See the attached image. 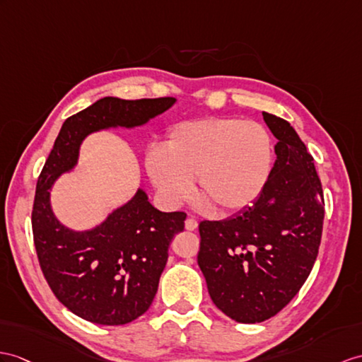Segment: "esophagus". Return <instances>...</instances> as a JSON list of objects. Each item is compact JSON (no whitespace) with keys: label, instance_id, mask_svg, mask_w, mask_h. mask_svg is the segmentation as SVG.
Returning <instances> with one entry per match:
<instances>
[{"label":"esophagus","instance_id":"esophagus-1","mask_svg":"<svg viewBox=\"0 0 362 362\" xmlns=\"http://www.w3.org/2000/svg\"><path fill=\"white\" fill-rule=\"evenodd\" d=\"M184 226H186L187 230H195V228L198 227V221H197V219H193V218H187L186 224H184Z\"/></svg>","mask_w":362,"mask_h":362}]
</instances>
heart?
Segmentation results:
<instances>
[{"label": "heart", "instance_id": "obj_1", "mask_svg": "<svg viewBox=\"0 0 362 362\" xmlns=\"http://www.w3.org/2000/svg\"><path fill=\"white\" fill-rule=\"evenodd\" d=\"M275 161L267 127L241 118H204L173 127L164 148L146 155V169L165 204L197 193L221 215L249 209L266 190Z\"/></svg>", "mask_w": 362, "mask_h": 362}]
</instances>
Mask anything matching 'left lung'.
<instances>
[{"mask_svg":"<svg viewBox=\"0 0 362 362\" xmlns=\"http://www.w3.org/2000/svg\"><path fill=\"white\" fill-rule=\"evenodd\" d=\"M276 161L255 204L199 223L198 266L214 304L236 322H262L292 301L310 275L322 235L324 197L313 158L295 129L262 112Z\"/></svg>","mask_w":362,"mask_h":362,"instance_id":"left-lung-1","label":"left lung"}]
</instances>
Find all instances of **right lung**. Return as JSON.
<instances>
[{"instance_id": "1", "label": "right lung", "mask_w": 362, "mask_h": 362, "mask_svg": "<svg viewBox=\"0 0 362 362\" xmlns=\"http://www.w3.org/2000/svg\"><path fill=\"white\" fill-rule=\"evenodd\" d=\"M175 98L119 100L105 96L67 118L44 164L32 210L33 243L52 292L79 318L121 325L147 312L169 258L184 230V211H160L144 190L113 210L100 226L75 232L52 211L50 189L78 163L83 139L109 127H136L161 115Z\"/></svg>"}]
</instances>
